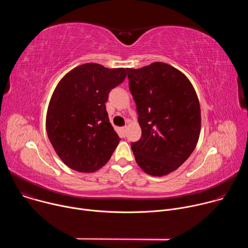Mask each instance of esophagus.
<instances>
[{"label": "esophagus", "instance_id": "obj_1", "mask_svg": "<svg viewBox=\"0 0 248 248\" xmlns=\"http://www.w3.org/2000/svg\"><path fill=\"white\" fill-rule=\"evenodd\" d=\"M126 126H124V127H122V131H123V133H124V135L125 134V130H126Z\"/></svg>", "mask_w": 248, "mask_h": 248}]
</instances>
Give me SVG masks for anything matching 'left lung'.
<instances>
[{
	"instance_id": "left-lung-1",
	"label": "left lung",
	"mask_w": 248,
	"mask_h": 248,
	"mask_svg": "<svg viewBox=\"0 0 248 248\" xmlns=\"http://www.w3.org/2000/svg\"><path fill=\"white\" fill-rule=\"evenodd\" d=\"M126 70L142 131L131 143L135 161L150 175H167L187 160L198 142L197 94L181 70L168 63L156 62Z\"/></svg>"
}]
</instances>
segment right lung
Wrapping results in <instances>:
<instances>
[{
    "instance_id": "obj_1",
    "label": "right lung",
    "mask_w": 248,
    "mask_h": 248,
    "mask_svg": "<svg viewBox=\"0 0 248 248\" xmlns=\"http://www.w3.org/2000/svg\"><path fill=\"white\" fill-rule=\"evenodd\" d=\"M126 77V68L88 62L68 72L56 86L46 130L60 159L70 169L94 172L107 163L120 142L106 102Z\"/></svg>"
}]
</instances>
